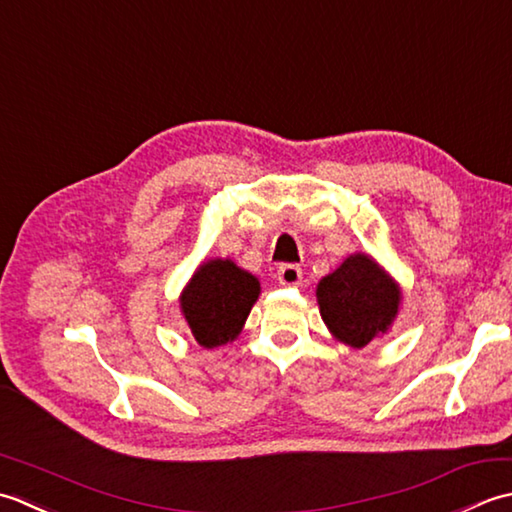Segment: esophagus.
I'll return each mask as SVG.
<instances>
[{
	"mask_svg": "<svg viewBox=\"0 0 512 512\" xmlns=\"http://www.w3.org/2000/svg\"><path fill=\"white\" fill-rule=\"evenodd\" d=\"M278 283L285 287H298L302 283V269L298 265H283L278 269Z\"/></svg>",
	"mask_w": 512,
	"mask_h": 512,
	"instance_id": "obj_1",
	"label": "esophagus"
}]
</instances>
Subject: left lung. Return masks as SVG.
Masks as SVG:
<instances>
[{
    "label": "left lung",
    "mask_w": 512,
    "mask_h": 512,
    "mask_svg": "<svg viewBox=\"0 0 512 512\" xmlns=\"http://www.w3.org/2000/svg\"><path fill=\"white\" fill-rule=\"evenodd\" d=\"M316 300L333 340L362 349L391 331L402 289L378 260L356 252L320 280Z\"/></svg>",
    "instance_id": "8db88e82"
}]
</instances>
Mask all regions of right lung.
<instances>
[{
    "instance_id": "add662e5",
    "label": "right lung",
    "mask_w": 512,
    "mask_h": 512,
    "mask_svg": "<svg viewBox=\"0 0 512 512\" xmlns=\"http://www.w3.org/2000/svg\"><path fill=\"white\" fill-rule=\"evenodd\" d=\"M258 296L260 283L254 274L232 258H210L187 280L179 305L194 340L203 349H216L238 338Z\"/></svg>"
}]
</instances>
